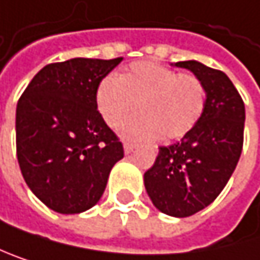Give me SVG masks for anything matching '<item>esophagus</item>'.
I'll list each match as a JSON object with an SVG mask.
<instances>
[{"mask_svg": "<svg viewBox=\"0 0 260 260\" xmlns=\"http://www.w3.org/2000/svg\"><path fill=\"white\" fill-rule=\"evenodd\" d=\"M135 148H136V144H133V142H124V153L125 154L132 153Z\"/></svg>", "mask_w": 260, "mask_h": 260, "instance_id": "obj_1", "label": "esophagus"}]
</instances>
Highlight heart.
<instances>
[{
    "label": "heart",
    "mask_w": 260,
    "mask_h": 260,
    "mask_svg": "<svg viewBox=\"0 0 260 260\" xmlns=\"http://www.w3.org/2000/svg\"><path fill=\"white\" fill-rule=\"evenodd\" d=\"M95 101L110 127L139 109V116L121 125V133L127 138L177 141L189 135L201 119L206 87L194 74H180L154 62H136L118 78H103Z\"/></svg>",
    "instance_id": "heart-1"
}]
</instances>
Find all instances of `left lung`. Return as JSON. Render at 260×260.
Masks as SVG:
<instances>
[{"label": "left lung", "mask_w": 260, "mask_h": 260, "mask_svg": "<svg viewBox=\"0 0 260 260\" xmlns=\"http://www.w3.org/2000/svg\"><path fill=\"white\" fill-rule=\"evenodd\" d=\"M174 65L189 69L203 81L206 109L189 135L159 148L144 183L160 212L185 218L207 207L232 177L244 144L245 107L222 71L197 60Z\"/></svg>", "instance_id": "8db88e82"}]
</instances>
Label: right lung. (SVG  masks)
I'll return each instance as SVG.
<instances>
[{"instance_id":"add662e5","label":"right lung","mask_w":260,"mask_h":260,"mask_svg":"<svg viewBox=\"0 0 260 260\" xmlns=\"http://www.w3.org/2000/svg\"><path fill=\"white\" fill-rule=\"evenodd\" d=\"M77 57L44 66L16 107V154L31 192L59 213L98 203L113 165L124 157L118 136L96 110L100 81L121 63Z\"/></svg>"}]
</instances>
